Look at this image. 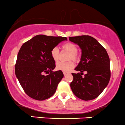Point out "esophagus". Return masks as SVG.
Instances as JSON below:
<instances>
[{"label":"esophagus","instance_id":"obj_1","mask_svg":"<svg viewBox=\"0 0 125 125\" xmlns=\"http://www.w3.org/2000/svg\"><path fill=\"white\" fill-rule=\"evenodd\" d=\"M69 74V73H67V72H63V74H64V76H66V75H67V74Z\"/></svg>","mask_w":125,"mask_h":125}]
</instances>
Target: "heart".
<instances>
[{"instance_id": "heart-1", "label": "heart", "mask_w": 125, "mask_h": 125, "mask_svg": "<svg viewBox=\"0 0 125 125\" xmlns=\"http://www.w3.org/2000/svg\"><path fill=\"white\" fill-rule=\"evenodd\" d=\"M63 49L67 51L70 53L68 56V60L72 59L74 61H77L78 60V56L76 53L77 52V48L75 44L71 42H67L62 45ZM51 56L54 61L57 62L59 59L60 51L57 47H54L51 52ZM74 67V63L73 62H59L56 64V69L58 71L68 72L72 69Z\"/></svg>"}]
</instances>
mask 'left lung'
<instances>
[{
  "mask_svg": "<svg viewBox=\"0 0 125 125\" xmlns=\"http://www.w3.org/2000/svg\"><path fill=\"white\" fill-rule=\"evenodd\" d=\"M69 41L82 50L81 61L74 69L81 73H72L71 83L74 95L83 100L96 98L104 91L110 78V59L106 51L96 39L88 35L70 37ZM87 73L82 77L83 72Z\"/></svg>",
  "mask_w": 125,
  "mask_h": 125,
  "instance_id": "left-lung-1",
  "label": "left lung"
}]
</instances>
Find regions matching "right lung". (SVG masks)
I'll list each match as a JSON object with an SVG mask.
<instances>
[{
  "label": "right lung",
  "mask_w": 125,
  "mask_h": 125,
  "mask_svg": "<svg viewBox=\"0 0 125 125\" xmlns=\"http://www.w3.org/2000/svg\"><path fill=\"white\" fill-rule=\"evenodd\" d=\"M66 37L35 36L23 44L15 64V74L21 86L29 96L43 100L53 95L63 77L61 71L53 72L55 62L51 52ZM44 73L48 75H44Z\"/></svg>",
  "instance_id": "1"
}]
</instances>
